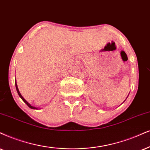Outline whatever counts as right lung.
<instances>
[{
    "mask_svg": "<svg viewBox=\"0 0 150 150\" xmlns=\"http://www.w3.org/2000/svg\"><path fill=\"white\" fill-rule=\"evenodd\" d=\"M15 85H16V91H17V93H18V96H19V97L21 98V99L23 100V101L26 104V105H27L28 107H29L30 108H31V109H37V107H33V106H32L31 105H30V104H29L28 103V102L26 101L23 98V96H21V93L19 92V91H18V86H17V84H16V81H15Z\"/></svg>",
    "mask_w": 150,
    "mask_h": 150,
    "instance_id": "add662e5",
    "label": "right lung"
}]
</instances>
